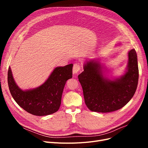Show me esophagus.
Instances as JSON below:
<instances>
[{
  "mask_svg": "<svg viewBox=\"0 0 148 148\" xmlns=\"http://www.w3.org/2000/svg\"><path fill=\"white\" fill-rule=\"evenodd\" d=\"M81 69V65L79 63H75L74 65L73 66V72L74 74H76L78 73Z\"/></svg>",
  "mask_w": 148,
  "mask_h": 148,
  "instance_id": "34e87169",
  "label": "esophagus"
}]
</instances>
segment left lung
I'll list each match as a JSON object with an SVG mask.
<instances>
[{"label": "left lung", "mask_w": 148, "mask_h": 148, "mask_svg": "<svg viewBox=\"0 0 148 148\" xmlns=\"http://www.w3.org/2000/svg\"><path fill=\"white\" fill-rule=\"evenodd\" d=\"M79 75L84 102L92 112L108 113L118 110L133 98L138 80L137 56L134 49L128 52L125 74L114 80L104 78L101 66L97 61L90 60L84 65Z\"/></svg>", "instance_id": "obj_1"}]
</instances>
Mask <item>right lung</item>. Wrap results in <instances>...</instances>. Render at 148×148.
Segmentation results:
<instances>
[{"instance_id":"1","label":"right lung","mask_w":148,"mask_h":148,"mask_svg":"<svg viewBox=\"0 0 148 148\" xmlns=\"http://www.w3.org/2000/svg\"><path fill=\"white\" fill-rule=\"evenodd\" d=\"M73 64L56 67L49 79L35 89L23 90L15 83L10 68L8 84L11 94L22 108L35 116H46L56 112L61 104L62 92L66 81L73 77Z\"/></svg>"}]
</instances>
